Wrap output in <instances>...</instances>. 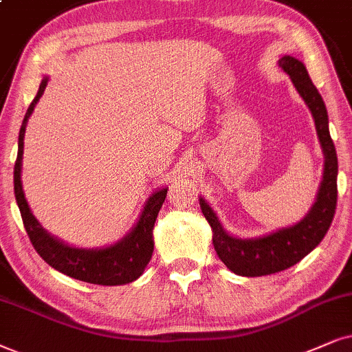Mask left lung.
<instances>
[{"instance_id":"left-lung-1","label":"left lung","mask_w":352,"mask_h":352,"mask_svg":"<svg viewBox=\"0 0 352 352\" xmlns=\"http://www.w3.org/2000/svg\"><path fill=\"white\" fill-rule=\"evenodd\" d=\"M279 66L289 74L297 92L312 112L324 155L323 180L320 184L317 201L304 219L291 228L279 229L258 239H237L229 235L211 206L199 198L203 214L212 229V243L217 256L232 273L248 278L273 274L299 263L302 258L309 255L322 242L324 234L330 229L336 209L338 157L328 130L327 107L302 61L286 55L279 60Z\"/></svg>"}]
</instances>
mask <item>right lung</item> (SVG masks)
<instances>
[{
    "mask_svg": "<svg viewBox=\"0 0 352 352\" xmlns=\"http://www.w3.org/2000/svg\"><path fill=\"white\" fill-rule=\"evenodd\" d=\"M48 78H43L40 82L38 92L29 105L25 112L24 122H22L19 131V149H17V159L14 164V195L17 206H19L22 222H24L25 232H28L30 242L43 260L52 268L63 273L69 278L79 279V281L100 284V286H120V284L133 283L143 274L148 266L154 250L153 229L154 222L157 219L159 211L164 199L167 197V188L157 190L153 197L146 201V206L141 212L136 226L126 234L122 240L113 245L105 248H76L69 247L47 232L35 219L28 201H25L24 191H22L21 168H22V153H24V135L25 124L34 112L43 91H45Z\"/></svg>",
    "mask_w": 352,
    "mask_h": 352,
    "instance_id": "1",
    "label": "right lung"
}]
</instances>
